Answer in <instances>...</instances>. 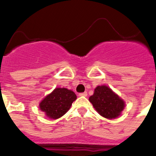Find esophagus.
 I'll return each instance as SVG.
<instances>
[{"mask_svg": "<svg viewBox=\"0 0 156 156\" xmlns=\"http://www.w3.org/2000/svg\"><path fill=\"white\" fill-rule=\"evenodd\" d=\"M79 95H80V96H87V91H85V92L80 93V94H79Z\"/></svg>", "mask_w": 156, "mask_h": 156, "instance_id": "1", "label": "esophagus"}]
</instances>
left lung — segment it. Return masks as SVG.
Instances as JSON below:
<instances>
[{"mask_svg":"<svg viewBox=\"0 0 156 156\" xmlns=\"http://www.w3.org/2000/svg\"><path fill=\"white\" fill-rule=\"evenodd\" d=\"M89 100L99 114L108 119L118 117L125 108L124 100L104 85L98 86Z\"/></svg>","mask_w":156,"mask_h":156,"instance_id":"left-lung-1","label":"left lung"}]
</instances>
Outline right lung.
<instances>
[{
  "label": "right lung",
  "instance_id": "obj_1",
  "mask_svg": "<svg viewBox=\"0 0 156 156\" xmlns=\"http://www.w3.org/2000/svg\"><path fill=\"white\" fill-rule=\"evenodd\" d=\"M75 93L66 88L57 87L40 102V108L50 119H58L70 108L76 100Z\"/></svg>",
  "mask_w": 156,
  "mask_h": 156
}]
</instances>
